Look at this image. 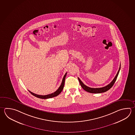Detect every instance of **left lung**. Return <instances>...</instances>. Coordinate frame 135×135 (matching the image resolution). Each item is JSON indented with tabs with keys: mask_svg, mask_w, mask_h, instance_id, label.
Here are the masks:
<instances>
[{
	"mask_svg": "<svg viewBox=\"0 0 135 135\" xmlns=\"http://www.w3.org/2000/svg\"><path fill=\"white\" fill-rule=\"evenodd\" d=\"M120 64L119 69L118 71L117 72V75H115V76L114 78V79L109 84H108L105 86L101 87V88H91L87 86L86 85H85V84L81 81V80L79 79L78 77V79L79 80L80 84L81 85V87L84 89L85 91H86V92H89L90 93H94V94H98V93H104L105 92H107V91H108V90H109L111 87H112L113 85L114 84L115 81H116V80L117 79L118 75L119 73L120 70Z\"/></svg>",
	"mask_w": 135,
	"mask_h": 135,
	"instance_id": "1",
	"label": "left lung"
}]
</instances>
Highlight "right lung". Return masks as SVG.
Returning <instances> with one entry per match:
<instances>
[{
  "instance_id": "add662e5",
  "label": "right lung",
  "mask_w": 135,
  "mask_h": 135,
  "mask_svg": "<svg viewBox=\"0 0 135 135\" xmlns=\"http://www.w3.org/2000/svg\"><path fill=\"white\" fill-rule=\"evenodd\" d=\"M66 74H67V73L64 75V78L62 79V81L60 86L59 87V88L56 90L55 92H54L51 94H47V95H42L35 94L34 93H33L32 92H31L29 90H28V91L30 92L31 94H32L34 96H35L36 97L39 98H41V99H48V98H51L52 97H56V96L58 95L59 94L61 93V91H62V89H64V85L65 79V77H66Z\"/></svg>"
}]
</instances>
